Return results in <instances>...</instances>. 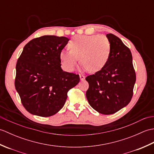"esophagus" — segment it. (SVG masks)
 Wrapping results in <instances>:
<instances>
[{
    "label": "esophagus",
    "mask_w": 154,
    "mask_h": 154,
    "mask_svg": "<svg viewBox=\"0 0 154 154\" xmlns=\"http://www.w3.org/2000/svg\"><path fill=\"white\" fill-rule=\"evenodd\" d=\"M79 77H80V79L81 80V81H83V80H84L85 79V77L83 75H79Z\"/></svg>",
    "instance_id": "esophagus-1"
}]
</instances>
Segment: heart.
Wrapping results in <instances>:
<instances>
[{
    "instance_id": "obj_1",
    "label": "heart",
    "mask_w": 154,
    "mask_h": 154,
    "mask_svg": "<svg viewBox=\"0 0 154 154\" xmlns=\"http://www.w3.org/2000/svg\"><path fill=\"white\" fill-rule=\"evenodd\" d=\"M68 45L70 50H63L60 55L67 71L74 69L80 57L84 69L96 73L106 65L111 53L110 42L105 35H76Z\"/></svg>"
}]
</instances>
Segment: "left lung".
<instances>
[{"mask_svg": "<svg viewBox=\"0 0 154 154\" xmlns=\"http://www.w3.org/2000/svg\"><path fill=\"white\" fill-rule=\"evenodd\" d=\"M111 45L108 63L102 69L87 76L86 97L91 106L103 114H112L131 100L136 73L130 49L119 38L106 34Z\"/></svg>", "mask_w": 154, "mask_h": 154, "instance_id": "8db88e82", "label": "left lung"}]
</instances>
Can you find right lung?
I'll return each instance as SVG.
<instances>
[{
    "mask_svg": "<svg viewBox=\"0 0 154 154\" xmlns=\"http://www.w3.org/2000/svg\"><path fill=\"white\" fill-rule=\"evenodd\" d=\"M66 37L43 35L25 45L16 65L15 88L22 105L34 115L53 116L64 106L67 92L79 83V75L61 68L60 52Z\"/></svg>",
    "mask_w": 154,
    "mask_h": 154,
    "instance_id": "right-lung-1",
    "label": "right lung"
}]
</instances>
